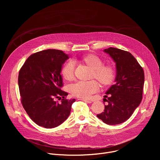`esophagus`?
<instances>
[{
  "mask_svg": "<svg viewBox=\"0 0 160 160\" xmlns=\"http://www.w3.org/2000/svg\"><path fill=\"white\" fill-rule=\"evenodd\" d=\"M79 100H81V101H83L85 102H87V103H91L92 101H90V100H87V99H79Z\"/></svg>",
  "mask_w": 160,
  "mask_h": 160,
  "instance_id": "1",
  "label": "esophagus"
}]
</instances>
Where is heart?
<instances>
[{
    "mask_svg": "<svg viewBox=\"0 0 160 160\" xmlns=\"http://www.w3.org/2000/svg\"><path fill=\"white\" fill-rule=\"evenodd\" d=\"M81 62L91 70L90 78L96 79L103 87L110 86L115 79V70L110 64H103V61L99 56L88 54L82 58ZM75 66L72 61L66 62L62 69V75L64 79L72 81L75 78ZM99 89V83L95 80L78 82L71 87L73 96L82 99H87Z\"/></svg>",
    "mask_w": 160,
    "mask_h": 160,
    "instance_id": "obj_1",
    "label": "heart"
}]
</instances>
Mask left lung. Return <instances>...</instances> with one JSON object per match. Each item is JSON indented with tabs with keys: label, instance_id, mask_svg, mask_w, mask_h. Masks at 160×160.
Returning a JSON list of instances; mask_svg holds the SVG:
<instances>
[{
	"label": "left lung",
	"instance_id": "1",
	"mask_svg": "<svg viewBox=\"0 0 160 160\" xmlns=\"http://www.w3.org/2000/svg\"><path fill=\"white\" fill-rule=\"evenodd\" d=\"M116 64L115 83L106 92L104 112L97 115L108 125L127 121L139 106L142 99L144 73L138 61L129 52L109 48L104 50Z\"/></svg>",
	"mask_w": 160,
	"mask_h": 160
}]
</instances>
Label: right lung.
Returning a JSON list of instances; mask_svg holds the SVG:
<instances>
[{"instance_id":"right-lung-1","label":"right lung","mask_w":160,"mask_h":160,"mask_svg":"<svg viewBox=\"0 0 160 160\" xmlns=\"http://www.w3.org/2000/svg\"><path fill=\"white\" fill-rule=\"evenodd\" d=\"M69 58L62 51L48 49L32 54L19 72L18 86L22 106L38 125L56 127L69 117L75 99H66L61 75ZM56 98L62 99L59 103Z\"/></svg>"}]
</instances>
